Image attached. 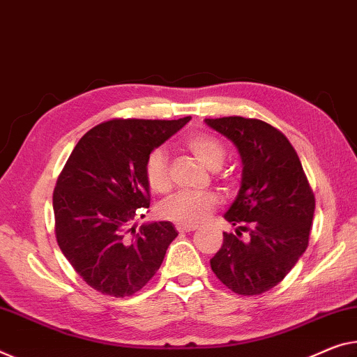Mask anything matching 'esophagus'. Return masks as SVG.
<instances>
[{"label":"esophagus","instance_id":"34e87169","mask_svg":"<svg viewBox=\"0 0 357 357\" xmlns=\"http://www.w3.org/2000/svg\"><path fill=\"white\" fill-rule=\"evenodd\" d=\"M175 228L178 229V231H195V229L197 228V225H193V223H175Z\"/></svg>","mask_w":357,"mask_h":357}]
</instances>
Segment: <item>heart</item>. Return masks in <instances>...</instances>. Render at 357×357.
I'll return each instance as SVG.
<instances>
[{
    "label": "heart",
    "instance_id": "heart-1",
    "mask_svg": "<svg viewBox=\"0 0 357 357\" xmlns=\"http://www.w3.org/2000/svg\"><path fill=\"white\" fill-rule=\"evenodd\" d=\"M185 145L193 153L201 164L211 171H217L225 161L227 150L217 137L209 134H191L186 137ZM145 178L153 191L164 193L171 186L169 180L167 153L164 148H155L148 153L145 160ZM218 204L217 195L209 193H191V191H178L160 206V212L167 220L177 223H197Z\"/></svg>",
    "mask_w": 357,
    "mask_h": 357
}]
</instances>
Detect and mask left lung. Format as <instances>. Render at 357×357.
I'll return each instance as SVG.
<instances>
[{"label":"left lung","mask_w":357,"mask_h":357,"mask_svg":"<svg viewBox=\"0 0 357 357\" xmlns=\"http://www.w3.org/2000/svg\"><path fill=\"white\" fill-rule=\"evenodd\" d=\"M239 153V193L225 220L236 234L223 233L212 271L233 292L260 295L287 276L308 248L314 195L298 155L273 126L243 116L204 119ZM243 231L250 233L241 240Z\"/></svg>","instance_id":"1"}]
</instances>
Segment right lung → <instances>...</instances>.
<instances>
[{
    "label": "right lung",
    "mask_w": 357,
    "mask_h": 357,
    "mask_svg": "<svg viewBox=\"0 0 357 357\" xmlns=\"http://www.w3.org/2000/svg\"><path fill=\"white\" fill-rule=\"evenodd\" d=\"M191 116L112 119L86 132L71 151L52 196L56 238L65 259L92 289L121 298L145 286L177 238L171 222L132 225L150 206L148 153ZM145 217V215H144Z\"/></svg>",
    "instance_id": "obj_1"
}]
</instances>
